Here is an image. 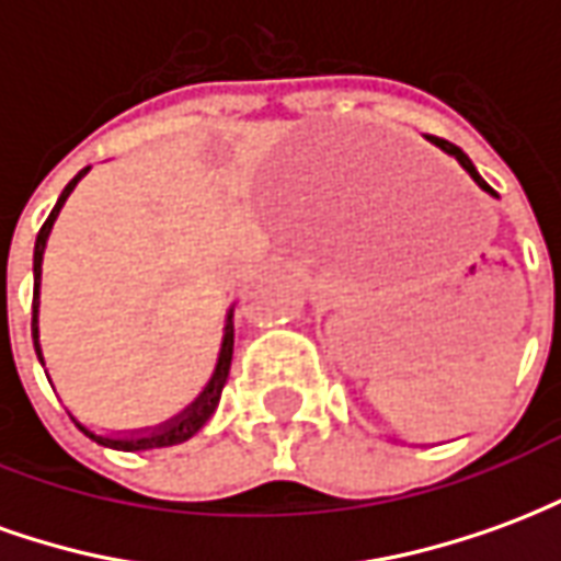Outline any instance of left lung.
<instances>
[{
    "label": "left lung",
    "instance_id": "left-lung-1",
    "mask_svg": "<svg viewBox=\"0 0 561 561\" xmlns=\"http://www.w3.org/2000/svg\"><path fill=\"white\" fill-rule=\"evenodd\" d=\"M438 147L445 149V152H450V156H454V159H457L459 164H462V168H466V171L471 173V176H474V183L481 185V188H486V192H493V188H490V185L483 183V176H481V173L474 171V164H471V159H469V156H466V152H462V149L454 147V144H447V140H438Z\"/></svg>",
    "mask_w": 561,
    "mask_h": 561
}]
</instances>
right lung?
<instances>
[{
  "label": "right lung",
  "instance_id": "obj_1",
  "mask_svg": "<svg viewBox=\"0 0 561 561\" xmlns=\"http://www.w3.org/2000/svg\"><path fill=\"white\" fill-rule=\"evenodd\" d=\"M80 176H83V171L71 180V183L66 185V192L59 195V201H56V207L50 209V216H47V221L42 225V231H38V237H35V264H32V270H35V300H32V336H35V352H38V360L44 364L42 357V348H38V279H42V255H44V243H47V233H50V225H54L56 213H59V207H62V201L68 197V192L75 188V183H78ZM231 357H233V324H231V316H228V324H225V340H221V354H219V364H216V373H213V378H209L207 390L197 397L195 402H192V409H185L176 421H171L168 426H161V430H156V433L149 435H131V438H107V435H95L90 433L87 426H80L83 433L90 435L92 442H99V445L104 447H116V450H149V447H171V445H183V442H188L192 435L204 426V423L213 417V412H216V405H219V397H221V388H225V381H228V373H231Z\"/></svg>",
  "mask_w": 561,
  "mask_h": 561
}]
</instances>
